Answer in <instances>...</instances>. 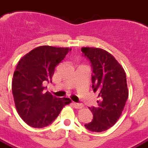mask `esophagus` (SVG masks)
I'll return each instance as SVG.
<instances>
[{
    "mask_svg": "<svg viewBox=\"0 0 148 148\" xmlns=\"http://www.w3.org/2000/svg\"><path fill=\"white\" fill-rule=\"evenodd\" d=\"M73 106L76 109H82L83 108V105L80 104V103H76V102H73Z\"/></svg>",
    "mask_w": 148,
    "mask_h": 148,
    "instance_id": "1",
    "label": "esophagus"
}]
</instances>
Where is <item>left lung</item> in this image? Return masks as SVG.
I'll return each mask as SVG.
<instances>
[{
  "label": "left lung",
  "mask_w": 148,
  "mask_h": 148,
  "mask_svg": "<svg viewBox=\"0 0 148 148\" xmlns=\"http://www.w3.org/2000/svg\"><path fill=\"white\" fill-rule=\"evenodd\" d=\"M82 52L91 63L92 88L99 97L98 106L89 107L93 119L84 127L92 132L106 131L119 119L128 99L126 73L114 56L104 49L83 47Z\"/></svg>",
  "instance_id": "left-lung-1"
}]
</instances>
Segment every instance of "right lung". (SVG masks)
<instances>
[{
  "mask_svg": "<svg viewBox=\"0 0 148 148\" xmlns=\"http://www.w3.org/2000/svg\"><path fill=\"white\" fill-rule=\"evenodd\" d=\"M69 48L42 46L25 55L17 65L12 80V94L17 112L21 119L34 128L47 127L58 116L67 98H56L44 92L42 84L52 82L55 67Z\"/></svg>",
  "mask_w": 148,
  "mask_h": 148,
  "instance_id": "add662e5",
  "label": "right lung"
}]
</instances>
